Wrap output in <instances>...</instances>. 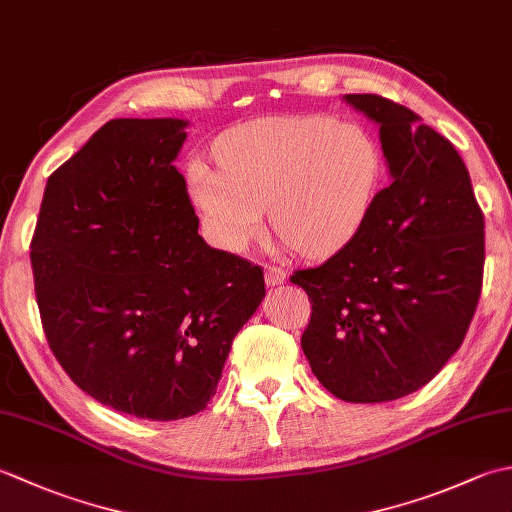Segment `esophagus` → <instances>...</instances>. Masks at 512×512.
Instances as JSON below:
<instances>
[{
  "label": "esophagus",
  "mask_w": 512,
  "mask_h": 512,
  "mask_svg": "<svg viewBox=\"0 0 512 512\" xmlns=\"http://www.w3.org/2000/svg\"><path fill=\"white\" fill-rule=\"evenodd\" d=\"M286 281V270H281L277 266H266V284L268 286H279Z\"/></svg>",
  "instance_id": "34e87169"
}]
</instances>
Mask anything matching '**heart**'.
<instances>
[{
    "label": "heart",
    "mask_w": 512,
    "mask_h": 512,
    "mask_svg": "<svg viewBox=\"0 0 512 512\" xmlns=\"http://www.w3.org/2000/svg\"><path fill=\"white\" fill-rule=\"evenodd\" d=\"M217 167L191 162L189 195L206 233L242 250L270 224L306 257H330L361 228L380 178L365 129L328 116H275L239 125L215 149Z\"/></svg>",
    "instance_id": "heart-1"
}]
</instances>
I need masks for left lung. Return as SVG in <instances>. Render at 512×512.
<instances>
[{
  "label": "left lung",
  "mask_w": 512,
  "mask_h": 512,
  "mask_svg": "<svg viewBox=\"0 0 512 512\" xmlns=\"http://www.w3.org/2000/svg\"><path fill=\"white\" fill-rule=\"evenodd\" d=\"M343 99L378 123L391 182L350 244L290 281L312 303L301 347L319 383L345 402H387L462 345L482 292L484 215L464 160L416 112L378 94Z\"/></svg>",
  "instance_id": "obj_1"
}]
</instances>
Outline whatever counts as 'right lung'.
I'll return each instance as SVG.
<instances>
[{
  "label": "right lung",
  "instance_id": "add662e5",
  "mask_svg": "<svg viewBox=\"0 0 512 512\" xmlns=\"http://www.w3.org/2000/svg\"><path fill=\"white\" fill-rule=\"evenodd\" d=\"M180 118H114L52 173L30 264L52 354L129 416L180 420L215 396L264 270L198 235L173 167Z\"/></svg>",
  "mask_w": 512,
  "mask_h": 512
}]
</instances>
